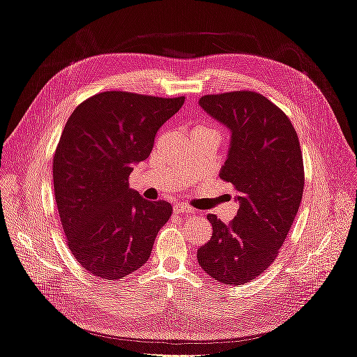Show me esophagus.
Masks as SVG:
<instances>
[{
	"mask_svg": "<svg viewBox=\"0 0 357 357\" xmlns=\"http://www.w3.org/2000/svg\"><path fill=\"white\" fill-rule=\"evenodd\" d=\"M174 213H177V214H193L195 211H193L190 207H188V205H176Z\"/></svg>",
	"mask_w": 357,
	"mask_h": 357,
	"instance_id": "34e87169",
	"label": "esophagus"
}]
</instances>
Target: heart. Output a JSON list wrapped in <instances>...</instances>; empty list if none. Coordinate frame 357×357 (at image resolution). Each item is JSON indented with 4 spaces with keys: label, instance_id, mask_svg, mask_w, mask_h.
Listing matches in <instances>:
<instances>
[{
    "label": "heart",
    "instance_id": "heart-1",
    "mask_svg": "<svg viewBox=\"0 0 357 357\" xmlns=\"http://www.w3.org/2000/svg\"><path fill=\"white\" fill-rule=\"evenodd\" d=\"M193 131H199V132H208V134H214V135H219V132L215 131V129L213 128H208V126H197Z\"/></svg>",
    "mask_w": 357,
    "mask_h": 357
}]
</instances>
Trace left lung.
Listing matches in <instances>:
<instances>
[{"label":"left lung","instance_id":"1","mask_svg":"<svg viewBox=\"0 0 357 357\" xmlns=\"http://www.w3.org/2000/svg\"><path fill=\"white\" fill-rule=\"evenodd\" d=\"M199 105L232 132L220 178L238 192L240 208L228 225L207 215L213 234L197 256L210 277L238 286L265 273L278 256L304 192V160L290 119L264 95H204Z\"/></svg>","mask_w":357,"mask_h":357}]
</instances>
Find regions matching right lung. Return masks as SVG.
<instances>
[{
  "label": "right lung",
  "instance_id": "obj_1",
  "mask_svg": "<svg viewBox=\"0 0 357 357\" xmlns=\"http://www.w3.org/2000/svg\"><path fill=\"white\" fill-rule=\"evenodd\" d=\"M183 104L185 96L107 91L68 117L53 155V189L68 248L92 275L123 278L150 257L172 207L129 189V174Z\"/></svg>",
  "mask_w": 357,
  "mask_h": 357
}]
</instances>
